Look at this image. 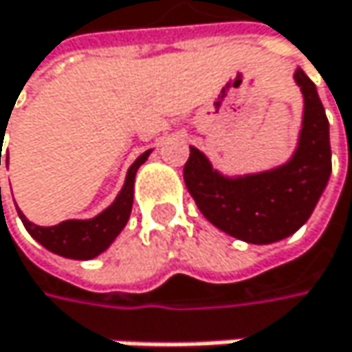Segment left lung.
<instances>
[{
	"label": "left lung",
	"mask_w": 352,
	"mask_h": 352,
	"mask_svg": "<svg viewBox=\"0 0 352 352\" xmlns=\"http://www.w3.org/2000/svg\"><path fill=\"white\" fill-rule=\"evenodd\" d=\"M294 78L304 94V120L298 148L286 165L226 179L189 146L183 167L185 185L199 211L215 228L248 243H270L294 234L310 217L333 169L329 118L316 86L300 68Z\"/></svg>",
	"instance_id": "obj_1"
}]
</instances>
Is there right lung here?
Returning a JSON list of instances; mask_svg holds the SVG:
<instances>
[{
    "mask_svg": "<svg viewBox=\"0 0 352 352\" xmlns=\"http://www.w3.org/2000/svg\"><path fill=\"white\" fill-rule=\"evenodd\" d=\"M146 157H148V151L143 153L131 165V169L126 173L124 187L118 193L116 201L107 211L96 215L94 219H88V221L70 219V221H62V223L52 226V228H40V226L28 221L25 215L17 209L25 230L30 232L32 238H36L44 248H48L50 252L60 254L64 258L90 260V258L98 256L100 252H104L111 245L112 240L120 234V230L129 221V215H131V209H133L135 175H137V169L146 161Z\"/></svg>",
    "mask_w": 352,
    "mask_h": 352,
    "instance_id": "1",
    "label": "right lung"
}]
</instances>
